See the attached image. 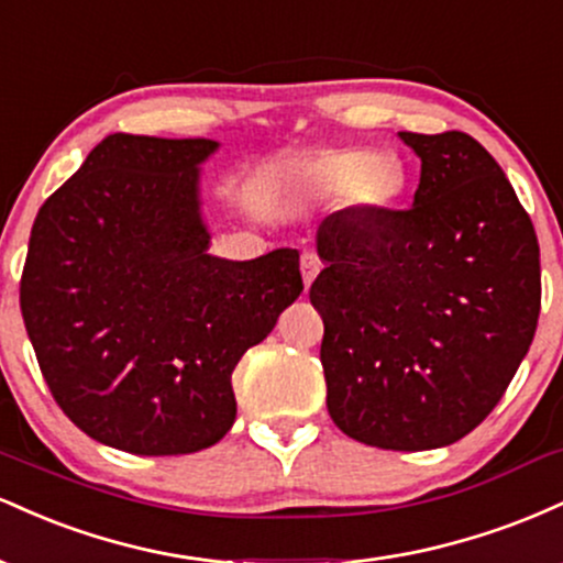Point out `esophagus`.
Listing matches in <instances>:
<instances>
[{
  "instance_id": "34e87169",
  "label": "esophagus",
  "mask_w": 563,
  "mask_h": 563,
  "mask_svg": "<svg viewBox=\"0 0 563 563\" xmlns=\"http://www.w3.org/2000/svg\"><path fill=\"white\" fill-rule=\"evenodd\" d=\"M320 269H322V262L318 260V254H301V275H303V283H307V288L312 286V280L314 277L320 275Z\"/></svg>"
}]
</instances>
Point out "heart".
<instances>
[{"mask_svg":"<svg viewBox=\"0 0 563 563\" xmlns=\"http://www.w3.org/2000/svg\"><path fill=\"white\" fill-rule=\"evenodd\" d=\"M299 185L309 196L339 198L367 217L389 214L405 192V172L399 161L380 156L371 147H346L314 158L301 172Z\"/></svg>","mask_w":563,"mask_h":563,"instance_id":"b5f03b06","label":"heart"}]
</instances>
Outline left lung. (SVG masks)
I'll return each mask as SVG.
<instances>
[{
  "label": "left lung",
  "mask_w": 563,
  "mask_h": 563,
  "mask_svg": "<svg viewBox=\"0 0 563 563\" xmlns=\"http://www.w3.org/2000/svg\"><path fill=\"white\" fill-rule=\"evenodd\" d=\"M399 140L421 158L407 211H335L309 299L325 322L328 412L380 450L448 448L500 402L540 314V245L497 161L463 132Z\"/></svg>",
  "instance_id": "8db88e82"
}]
</instances>
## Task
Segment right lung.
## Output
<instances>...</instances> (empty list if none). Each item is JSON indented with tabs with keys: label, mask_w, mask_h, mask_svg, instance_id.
Masks as SVG:
<instances>
[{
	"label": "right lung",
	"mask_w": 563,
	"mask_h": 563,
	"mask_svg": "<svg viewBox=\"0 0 563 563\" xmlns=\"http://www.w3.org/2000/svg\"><path fill=\"white\" fill-rule=\"evenodd\" d=\"M217 140L108 134L44 200L21 309L55 402L87 437L187 455L235 423L232 371L303 290L299 251L209 254Z\"/></svg>",
	"instance_id": "1"
}]
</instances>
